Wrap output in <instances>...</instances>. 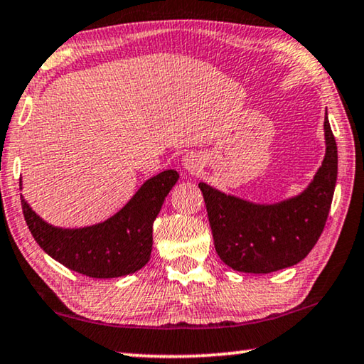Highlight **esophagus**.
Wrapping results in <instances>:
<instances>
[{
    "label": "esophagus",
    "instance_id": "obj_1",
    "mask_svg": "<svg viewBox=\"0 0 364 364\" xmlns=\"http://www.w3.org/2000/svg\"><path fill=\"white\" fill-rule=\"evenodd\" d=\"M183 166H184V170H186L188 173H191V175H198V173L200 171V168H203V160H200V156L196 154H188L183 159Z\"/></svg>",
    "mask_w": 364,
    "mask_h": 364
}]
</instances>
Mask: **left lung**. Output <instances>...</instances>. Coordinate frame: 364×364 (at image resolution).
<instances>
[{"mask_svg": "<svg viewBox=\"0 0 364 364\" xmlns=\"http://www.w3.org/2000/svg\"><path fill=\"white\" fill-rule=\"evenodd\" d=\"M327 151L314 181L297 198L258 205L199 183L215 252L242 273H273L299 263L316 245L327 222L337 183V142L325 112Z\"/></svg>", "mask_w": 364, "mask_h": 364, "instance_id": "obj_1", "label": "left lung"}]
</instances>
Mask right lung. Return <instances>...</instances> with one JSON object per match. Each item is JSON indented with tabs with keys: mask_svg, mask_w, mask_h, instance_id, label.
Wrapping results in <instances>:
<instances>
[{
	"mask_svg": "<svg viewBox=\"0 0 364 364\" xmlns=\"http://www.w3.org/2000/svg\"><path fill=\"white\" fill-rule=\"evenodd\" d=\"M178 178L175 170L161 171L116 215L85 229H58L43 222L24 199L21 204L32 237L53 259L90 278H119L147 264L154 220Z\"/></svg>",
	"mask_w": 364,
	"mask_h": 364,
	"instance_id": "obj_1",
	"label": "right lung"
}]
</instances>
